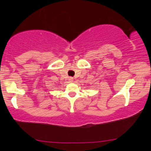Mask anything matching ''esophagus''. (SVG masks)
<instances>
[{"instance_id": "1", "label": "esophagus", "mask_w": 151, "mask_h": 151, "mask_svg": "<svg viewBox=\"0 0 151 151\" xmlns=\"http://www.w3.org/2000/svg\"><path fill=\"white\" fill-rule=\"evenodd\" d=\"M69 81H70V82L73 81V78H72V77H70V78H69Z\"/></svg>"}]
</instances>
